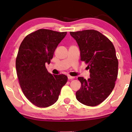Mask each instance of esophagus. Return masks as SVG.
Masks as SVG:
<instances>
[{
	"mask_svg": "<svg viewBox=\"0 0 132 132\" xmlns=\"http://www.w3.org/2000/svg\"><path fill=\"white\" fill-rule=\"evenodd\" d=\"M68 79H69V80H71V79H75V77H73V76H68Z\"/></svg>",
	"mask_w": 132,
	"mask_h": 132,
	"instance_id": "obj_1",
	"label": "esophagus"
}]
</instances>
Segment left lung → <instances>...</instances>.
Here are the masks:
<instances>
[{"instance_id":"obj_1","label":"left lung","mask_w":132,"mask_h":132,"mask_svg":"<svg viewBox=\"0 0 132 132\" xmlns=\"http://www.w3.org/2000/svg\"><path fill=\"white\" fill-rule=\"evenodd\" d=\"M80 52L81 61L88 64L90 78L79 77L81 87L76 93L81 103L95 106L112 93L118 76V61L114 46L102 33L95 30L70 32Z\"/></svg>"}]
</instances>
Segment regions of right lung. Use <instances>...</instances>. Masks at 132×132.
Here are the masks:
<instances>
[{
    "instance_id": "add662e5",
    "label": "right lung",
    "mask_w": 132,
    "mask_h": 132,
    "mask_svg": "<svg viewBox=\"0 0 132 132\" xmlns=\"http://www.w3.org/2000/svg\"><path fill=\"white\" fill-rule=\"evenodd\" d=\"M66 35L67 32L41 29L27 35L20 46L15 61L20 85L26 98L39 108L56 102L67 82L65 75H52L46 68Z\"/></svg>"
}]
</instances>
